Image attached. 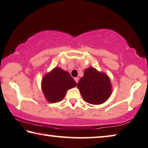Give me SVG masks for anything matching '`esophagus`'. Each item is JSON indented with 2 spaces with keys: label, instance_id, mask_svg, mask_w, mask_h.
Here are the masks:
<instances>
[{
  "label": "esophagus",
  "instance_id": "34e87169",
  "mask_svg": "<svg viewBox=\"0 0 148 148\" xmlns=\"http://www.w3.org/2000/svg\"><path fill=\"white\" fill-rule=\"evenodd\" d=\"M74 80L76 81V82L78 84V81H79V78H74Z\"/></svg>",
  "mask_w": 148,
  "mask_h": 148
}]
</instances>
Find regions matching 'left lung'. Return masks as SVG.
<instances>
[{
    "label": "left lung",
    "mask_w": 148,
    "mask_h": 148,
    "mask_svg": "<svg viewBox=\"0 0 148 148\" xmlns=\"http://www.w3.org/2000/svg\"><path fill=\"white\" fill-rule=\"evenodd\" d=\"M84 100L88 103L100 105L109 99L112 93L109 77L105 72L98 71L93 67L84 70V76L78 84Z\"/></svg>",
    "instance_id": "obj_1"
}]
</instances>
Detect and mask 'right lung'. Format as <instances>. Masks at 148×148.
<instances>
[{"instance_id":"right-lung-1","label":"right lung","mask_w":148,"mask_h":148,"mask_svg":"<svg viewBox=\"0 0 148 148\" xmlns=\"http://www.w3.org/2000/svg\"><path fill=\"white\" fill-rule=\"evenodd\" d=\"M76 85L69 72L57 66L43 77L41 90L48 102L57 103L64 99L66 91Z\"/></svg>"}]
</instances>
